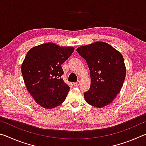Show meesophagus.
<instances>
[{
    "label": "esophagus",
    "instance_id": "esophagus-1",
    "mask_svg": "<svg viewBox=\"0 0 146 146\" xmlns=\"http://www.w3.org/2000/svg\"><path fill=\"white\" fill-rule=\"evenodd\" d=\"M80 81H78L77 82H75V83H73V85L75 86V87H77V86H78L79 85H80Z\"/></svg>",
    "mask_w": 146,
    "mask_h": 146
}]
</instances>
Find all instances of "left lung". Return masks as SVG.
Wrapping results in <instances>:
<instances>
[{"mask_svg":"<svg viewBox=\"0 0 146 146\" xmlns=\"http://www.w3.org/2000/svg\"><path fill=\"white\" fill-rule=\"evenodd\" d=\"M76 51L90 71V88L84 93L86 102L98 108L109 105L120 92L126 75L122 55L104 42L81 46Z\"/></svg>","mask_w":146,"mask_h":146,"instance_id":"1","label":"left lung"}]
</instances>
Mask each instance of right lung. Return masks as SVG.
Instances as JSON below:
<instances>
[{
	"label": "right lung",
	"instance_id": "1",
	"mask_svg": "<svg viewBox=\"0 0 146 146\" xmlns=\"http://www.w3.org/2000/svg\"><path fill=\"white\" fill-rule=\"evenodd\" d=\"M74 50L73 47L48 42L34 46L27 53L22 74L28 92L41 107L50 110L65 100L70 88L61 78V65Z\"/></svg>",
	"mask_w": 146,
	"mask_h": 146
}]
</instances>
